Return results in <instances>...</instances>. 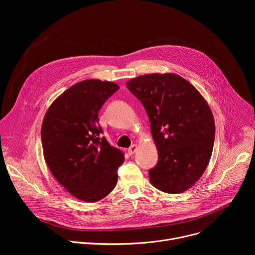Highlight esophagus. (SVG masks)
Listing matches in <instances>:
<instances>
[{"mask_svg": "<svg viewBox=\"0 0 255 255\" xmlns=\"http://www.w3.org/2000/svg\"><path fill=\"white\" fill-rule=\"evenodd\" d=\"M137 149H138L137 144H133V145H131V146L129 147V149H128V153L131 155V154L135 153V152L137 151Z\"/></svg>", "mask_w": 255, "mask_h": 255, "instance_id": "obj_1", "label": "esophagus"}]
</instances>
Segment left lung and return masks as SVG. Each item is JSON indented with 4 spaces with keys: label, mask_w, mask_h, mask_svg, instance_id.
<instances>
[{
    "label": "left lung",
    "mask_w": 255,
    "mask_h": 255,
    "mask_svg": "<svg viewBox=\"0 0 255 255\" xmlns=\"http://www.w3.org/2000/svg\"><path fill=\"white\" fill-rule=\"evenodd\" d=\"M126 87L146 111L157 148L151 185L167 194L189 190L213 151L215 121L207 101L190 82L170 72L140 76Z\"/></svg>",
    "instance_id": "obj_1"
}]
</instances>
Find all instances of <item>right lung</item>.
Here are the masks:
<instances>
[{"mask_svg":"<svg viewBox=\"0 0 255 255\" xmlns=\"http://www.w3.org/2000/svg\"><path fill=\"white\" fill-rule=\"evenodd\" d=\"M119 86L86 80L71 86L49 106L41 126L45 162L75 198L95 203L110 194L124 153L113 147L99 125V111Z\"/></svg>","mask_w":255,"mask_h":255,"instance_id":"1","label":"right lung"}]
</instances>
